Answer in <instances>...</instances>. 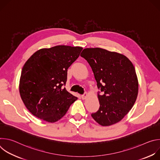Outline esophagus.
<instances>
[{
  "instance_id": "obj_1",
  "label": "esophagus",
  "mask_w": 160,
  "mask_h": 160,
  "mask_svg": "<svg viewBox=\"0 0 160 160\" xmlns=\"http://www.w3.org/2000/svg\"><path fill=\"white\" fill-rule=\"evenodd\" d=\"M87 94L86 92H85V93L82 96V99H86V98H87Z\"/></svg>"
}]
</instances>
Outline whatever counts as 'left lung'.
Returning <instances> with one entry per match:
<instances>
[{
  "label": "left lung",
  "instance_id": "1",
  "mask_svg": "<svg viewBox=\"0 0 160 160\" xmlns=\"http://www.w3.org/2000/svg\"><path fill=\"white\" fill-rule=\"evenodd\" d=\"M80 56L92 68L97 85L99 109L92 113L102 126L121 121L133 107L138 95L139 83L135 68L125 56L101 48L84 49Z\"/></svg>",
  "mask_w": 160,
  "mask_h": 160
}]
</instances>
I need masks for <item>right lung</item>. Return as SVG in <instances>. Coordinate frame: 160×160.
Instances as JSON below:
<instances>
[{"label":"right lung","instance_id":"obj_1","mask_svg":"<svg viewBox=\"0 0 160 160\" xmlns=\"http://www.w3.org/2000/svg\"><path fill=\"white\" fill-rule=\"evenodd\" d=\"M81 47L57 45L35 52L21 71L19 90L26 108L49 123L63 117L77 98L65 87L67 71L79 57Z\"/></svg>","mask_w":160,"mask_h":160}]
</instances>
